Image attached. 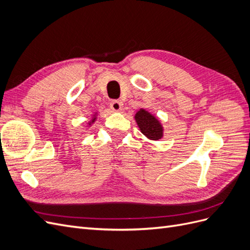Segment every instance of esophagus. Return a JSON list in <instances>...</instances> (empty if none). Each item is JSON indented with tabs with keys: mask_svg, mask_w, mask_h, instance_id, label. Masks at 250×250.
I'll use <instances>...</instances> for the list:
<instances>
[{
	"mask_svg": "<svg viewBox=\"0 0 250 250\" xmlns=\"http://www.w3.org/2000/svg\"><path fill=\"white\" fill-rule=\"evenodd\" d=\"M122 103L119 102V101H112L110 103V108L113 110V111H120L121 109H122Z\"/></svg>",
	"mask_w": 250,
	"mask_h": 250,
	"instance_id": "34e87169",
	"label": "esophagus"
}]
</instances>
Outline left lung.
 I'll list each match as a JSON object with an SVG mask.
<instances>
[{
	"instance_id": "left-lung-1",
	"label": "left lung",
	"mask_w": 250,
	"mask_h": 250,
	"mask_svg": "<svg viewBox=\"0 0 250 250\" xmlns=\"http://www.w3.org/2000/svg\"><path fill=\"white\" fill-rule=\"evenodd\" d=\"M134 120L141 132L150 141H160L164 137V127L154 115L141 108L134 115Z\"/></svg>"
}]
</instances>
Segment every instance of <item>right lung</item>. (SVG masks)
Instances as JSON below:
<instances>
[{"mask_svg":"<svg viewBox=\"0 0 250 250\" xmlns=\"http://www.w3.org/2000/svg\"><path fill=\"white\" fill-rule=\"evenodd\" d=\"M97 117H98V111H95V113H93V115H92V118H90V120L87 122L88 127H90V126H92V125L96 122V121H97Z\"/></svg>","mask_w":250,"mask_h":250,"instance_id":"right-lung-1","label":"right lung"}]
</instances>
